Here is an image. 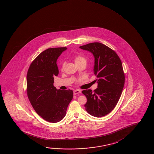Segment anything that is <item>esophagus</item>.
<instances>
[{"label": "esophagus", "mask_w": 154, "mask_h": 154, "mask_svg": "<svg viewBox=\"0 0 154 154\" xmlns=\"http://www.w3.org/2000/svg\"><path fill=\"white\" fill-rule=\"evenodd\" d=\"M79 93H81V90H74V91H73V94H74V95H76V94H79Z\"/></svg>", "instance_id": "1"}]
</instances>
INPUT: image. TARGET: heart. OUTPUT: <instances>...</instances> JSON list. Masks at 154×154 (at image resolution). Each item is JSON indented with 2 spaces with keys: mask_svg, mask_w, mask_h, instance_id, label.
Returning <instances> with one entry per match:
<instances>
[{
  "mask_svg": "<svg viewBox=\"0 0 154 154\" xmlns=\"http://www.w3.org/2000/svg\"><path fill=\"white\" fill-rule=\"evenodd\" d=\"M74 61L75 62L76 64H79L81 63H86V59L85 57L81 55H76L75 57H74ZM64 66V64L63 63L62 64V68Z\"/></svg>",
  "mask_w": 154,
  "mask_h": 154,
  "instance_id": "heart-1",
  "label": "heart"
}]
</instances>
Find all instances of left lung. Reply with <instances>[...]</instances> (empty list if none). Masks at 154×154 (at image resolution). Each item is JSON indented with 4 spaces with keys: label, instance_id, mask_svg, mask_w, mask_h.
<instances>
[{
    "label": "left lung",
    "instance_id": "1",
    "mask_svg": "<svg viewBox=\"0 0 154 154\" xmlns=\"http://www.w3.org/2000/svg\"><path fill=\"white\" fill-rule=\"evenodd\" d=\"M79 48L93 54L94 73L98 78L96 90L82 91L87 98L84 105L86 111L95 117L105 116L114 109L124 88L125 78L120 58L113 50L99 42Z\"/></svg>",
    "mask_w": 154,
    "mask_h": 154
}]
</instances>
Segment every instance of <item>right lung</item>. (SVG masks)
Instances as JSON below:
<instances>
[{"mask_svg":"<svg viewBox=\"0 0 154 154\" xmlns=\"http://www.w3.org/2000/svg\"><path fill=\"white\" fill-rule=\"evenodd\" d=\"M66 47L48 48L30 64L27 75V94L36 112L47 121L55 123L66 116L73 98L71 90H57L54 77L58 75L56 61Z\"/></svg>","mask_w":154,"mask_h":154,"instance_id":"add662e5","label":"right lung"}]
</instances>
